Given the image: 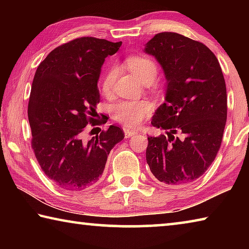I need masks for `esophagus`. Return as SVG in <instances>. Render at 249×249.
<instances>
[{
  "instance_id": "34e87169",
  "label": "esophagus",
  "mask_w": 249,
  "mask_h": 249,
  "mask_svg": "<svg viewBox=\"0 0 249 249\" xmlns=\"http://www.w3.org/2000/svg\"><path fill=\"white\" fill-rule=\"evenodd\" d=\"M124 134H125L126 138H129L132 136H135V135H137V132H136V130H133V129H129V128H124Z\"/></svg>"
}]
</instances>
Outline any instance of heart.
<instances>
[{
	"label": "heart",
	"instance_id": "heart-1",
	"mask_svg": "<svg viewBox=\"0 0 249 249\" xmlns=\"http://www.w3.org/2000/svg\"><path fill=\"white\" fill-rule=\"evenodd\" d=\"M125 65L142 82H153L158 74V65L150 57L136 54L130 56L125 60ZM117 69L111 67L104 73L101 81V90L105 95H108L113 90ZM151 113V105L147 101L134 102V101H121L112 108L114 120L127 127H135L140 125Z\"/></svg>",
	"mask_w": 249,
	"mask_h": 249
}]
</instances>
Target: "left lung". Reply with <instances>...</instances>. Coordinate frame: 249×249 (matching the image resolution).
I'll use <instances>...</instances> for the list:
<instances>
[{
    "instance_id": "1",
    "label": "left lung",
    "mask_w": 249,
    "mask_h": 249,
    "mask_svg": "<svg viewBox=\"0 0 249 249\" xmlns=\"http://www.w3.org/2000/svg\"><path fill=\"white\" fill-rule=\"evenodd\" d=\"M145 52L167 79L166 102L151 120L167 135L148 137L147 163L159 182L191 183L212 165L224 134L227 95L220 62L204 44L171 32L156 34Z\"/></svg>"
}]
</instances>
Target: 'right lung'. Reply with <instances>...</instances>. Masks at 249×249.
<instances>
[{"label": "right lung", "instance_id": "obj_1", "mask_svg": "<svg viewBox=\"0 0 249 249\" xmlns=\"http://www.w3.org/2000/svg\"><path fill=\"white\" fill-rule=\"evenodd\" d=\"M121 45L79 37L52 50L37 67L27 109L32 148L45 175L65 190H86L98 182L109 151L124 138L115 125L83 138L87 125L107 123L105 116L96 119L98 80L105 58Z\"/></svg>", "mask_w": 249, "mask_h": 249}]
</instances>
